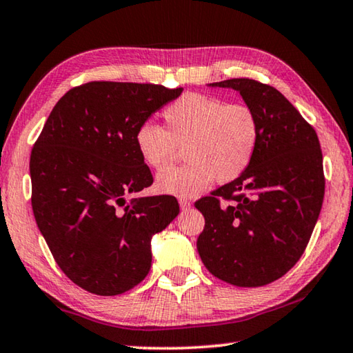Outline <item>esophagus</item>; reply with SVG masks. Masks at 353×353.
<instances>
[{"label": "esophagus", "mask_w": 353, "mask_h": 353, "mask_svg": "<svg viewBox=\"0 0 353 353\" xmlns=\"http://www.w3.org/2000/svg\"><path fill=\"white\" fill-rule=\"evenodd\" d=\"M179 205H181L182 210H187L191 207V202L187 198H179Z\"/></svg>", "instance_id": "esophagus-1"}]
</instances>
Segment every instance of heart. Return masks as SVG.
Segmentation results:
<instances>
[{
	"label": "heart",
	"instance_id": "heart-1",
	"mask_svg": "<svg viewBox=\"0 0 353 353\" xmlns=\"http://www.w3.org/2000/svg\"><path fill=\"white\" fill-rule=\"evenodd\" d=\"M165 129L145 123L134 141L143 163L155 171L174 161L178 149H185L189 162L160 172L159 191L193 196L214 179L230 182L252 163L260 141V124L248 104L224 103L207 94H183L163 110Z\"/></svg>",
	"mask_w": 353,
	"mask_h": 353
}]
</instances>
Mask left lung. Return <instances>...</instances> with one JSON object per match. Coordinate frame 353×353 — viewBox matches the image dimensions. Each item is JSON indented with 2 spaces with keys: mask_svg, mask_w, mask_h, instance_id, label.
<instances>
[{
  "mask_svg": "<svg viewBox=\"0 0 353 353\" xmlns=\"http://www.w3.org/2000/svg\"><path fill=\"white\" fill-rule=\"evenodd\" d=\"M212 85L240 92L259 118L260 141L240 177L194 202L205 219L198 252L214 277L265 286L296 265L313 234L325 191L319 139L268 83L240 77Z\"/></svg>",
  "mask_w": 353,
  "mask_h": 353,
  "instance_id": "8db88e82",
  "label": "left lung"
}]
</instances>
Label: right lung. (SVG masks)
Instances as JSON below:
<instances>
[{"mask_svg": "<svg viewBox=\"0 0 353 353\" xmlns=\"http://www.w3.org/2000/svg\"><path fill=\"white\" fill-rule=\"evenodd\" d=\"M183 88L93 81L48 117L29 160L31 204L59 268L92 294L117 296L151 268V238L179 214L174 196L128 198L152 185L137 129Z\"/></svg>", "mask_w": 353, "mask_h": 353, "instance_id": "right-lung-1", "label": "right lung"}]
</instances>
